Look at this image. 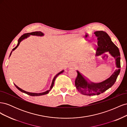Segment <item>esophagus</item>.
Wrapping results in <instances>:
<instances>
[{
  "label": "esophagus",
  "mask_w": 127,
  "mask_h": 127,
  "mask_svg": "<svg viewBox=\"0 0 127 127\" xmlns=\"http://www.w3.org/2000/svg\"><path fill=\"white\" fill-rule=\"evenodd\" d=\"M74 67H75V66H74Z\"/></svg>",
  "instance_id": "obj_1"
}]
</instances>
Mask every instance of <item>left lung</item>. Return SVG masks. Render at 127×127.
<instances>
[{"label": "left lung", "instance_id": "obj_1", "mask_svg": "<svg viewBox=\"0 0 127 127\" xmlns=\"http://www.w3.org/2000/svg\"><path fill=\"white\" fill-rule=\"evenodd\" d=\"M94 34L97 37L98 40V48L96 55L98 56L103 53L109 52L115 59L116 67L118 69L109 78L98 83L91 82L88 79H86V77L79 71L76 70L77 76L75 79V86L80 93L88 96L98 95L112 87L116 81L120 72L121 68L120 51L118 48L111 41L108 34L103 31H96Z\"/></svg>", "mask_w": 127, "mask_h": 127}]
</instances>
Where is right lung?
<instances>
[{"label":"right lung","instance_id":"right-lung-1","mask_svg":"<svg viewBox=\"0 0 127 127\" xmlns=\"http://www.w3.org/2000/svg\"><path fill=\"white\" fill-rule=\"evenodd\" d=\"M30 35H36V36H42L44 35V33H43L42 32H40V31H36V32H31V33H25L24 34H23V35H22L20 37V39H18V43H17V45H16V47H15L14 49H13L12 51H11V52H10V56L9 57L11 56V53H12V52L15 50V49H16L18 47L19 44H20V43H21V42L24 39H26V38H27L28 37L30 36ZM64 70H62L61 71L59 72L58 74H57L55 77L54 78H53V80H52V83H51V85L50 86V89L47 91H45L44 92H43V93H31V92H26V91H25L24 90H23L22 89H21V88L18 87L17 85H15V84H14L15 86H16V87L17 88V89L18 90H20L21 92H23V93H24L25 94H27L28 95H29L30 96H40V95H45V94H47L49 93V92L51 91V90L53 86V85H54V83H55V79L57 77V76H58L59 75H60V74H61V73H63L64 72Z\"/></svg>","mask_w":127,"mask_h":127}]
</instances>
